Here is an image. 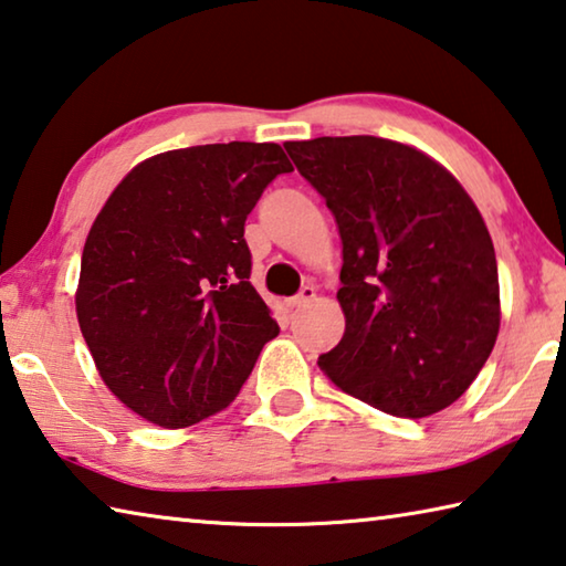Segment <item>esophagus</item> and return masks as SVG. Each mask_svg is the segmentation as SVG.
I'll use <instances>...</instances> for the list:
<instances>
[{
  "label": "esophagus",
  "instance_id": "obj_1",
  "mask_svg": "<svg viewBox=\"0 0 566 566\" xmlns=\"http://www.w3.org/2000/svg\"><path fill=\"white\" fill-rule=\"evenodd\" d=\"M314 300H316L314 286H304V290L296 294L294 300H290V306H292V310H302V306H310Z\"/></svg>",
  "mask_w": 566,
  "mask_h": 566
}]
</instances>
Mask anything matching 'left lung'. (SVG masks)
<instances>
[{
    "mask_svg": "<svg viewBox=\"0 0 566 566\" xmlns=\"http://www.w3.org/2000/svg\"><path fill=\"white\" fill-rule=\"evenodd\" d=\"M326 200L344 244L342 342L322 371L364 403L426 418L465 394L500 332L497 260L480 210L450 172L403 143H284Z\"/></svg>",
    "mask_w": 566,
    "mask_h": 566,
    "instance_id": "obj_1",
    "label": "left lung"
}]
</instances>
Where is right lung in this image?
I'll use <instances>...</instances> for the list:
<instances>
[{
	"mask_svg": "<svg viewBox=\"0 0 566 566\" xmlns=\"http://www.w3.org/2000/svg\"><path fill=\"white\" fill-rule=\"evenodd\" d=\"M292 163L212 143L138 163L91 224L76 314L101 378L160 428L228 408L280 326L250 284L244 220Z\"/></svg>",
	"mask_w": 566,
	"mask_h": 566,
	"instance_id": "right-lung-1",
	"label": "right lung"
}]
</instances>
